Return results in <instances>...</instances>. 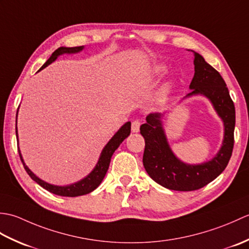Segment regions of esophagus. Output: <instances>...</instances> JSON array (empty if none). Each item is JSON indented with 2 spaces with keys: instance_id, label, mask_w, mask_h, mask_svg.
Here are the masks:
<instances>
[{
  "instance_id": "34e87169",
  "label": "esophagus",
  "mask_w": 249,
  "mask_h": 249,
  "mask_svg": "<svg viewBox=\"0 0 249 249\" xmlns=\"http://www.w3.org/2000/svg\"><path fill=\"white\" fill-rule=\"evenodd\" d=\"M140 121L139 120H135L131 122V131L133 133H138L139 129H140Z\"/></svg>"
}]
</instances>
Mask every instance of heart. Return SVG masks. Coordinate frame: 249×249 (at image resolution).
Returning a JSON list of instances; mask_svg holds the SVG:
<instances>
[{
	"mask_svg": "<svg viewBox=\"0 0 249 249\" xmlns=\"http://www.w3.org/2000/svg\"><path fill=\"white\" fill-rule=\"evenodd\" d=\"M154 71H155L156 75H161V73H163V71H165V67H163V66L156 67ZM170 88L171 87L169 86V84H166V86L161 89V91L160 92V95H158V97H160V100H165L166 99L167 95L169 94V92H170Z\"/></svg>",
	"mask_w": 249,
	"mask_h": 249,
	"instance_id": "b5f03b06",
	"label": "heart"
}]
</instances>
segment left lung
<instances>
[{
    "instance_id": "8db88e82",
    "label": "left lung",
    "mask_w": 249,
    "mask_h": 249,
    "mask_svg": "<svg viewBox=\"0 0 249 249\" xmlns=\"http://www.w3.org/2000/svg\"><path fill=\"white\" fill-rule=\"evenodd\" d=\"M194 55L195 75L189 86L192 92L186 97L203 95L223 120L225 135L217 154L209 161L188 165L179 160L170 149L162 127L163 114L151 113L146 116V123L140 126V134L145 141L142 161L147 174L161 186L178 192L197 190L217 178L228 165L234 143L235 108L226 82L202 55L195 51Z\"/></svg>"
}]
</instances>
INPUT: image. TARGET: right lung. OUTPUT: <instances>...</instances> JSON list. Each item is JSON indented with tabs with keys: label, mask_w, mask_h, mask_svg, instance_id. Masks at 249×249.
<instances>
[{
	"label": "right lung",
	"mask_w": 249,
	"mask_h": 249,
	"mask_svg": "<svg viewBox=\"0 0 249 249\" xmlns=\"http://www.w3.org/2000/svg\"><path fill=\"white\" fill-rule=\"evenodd\" d=\"M82 49H83V46L71 47V48H67V47H60V48H57L53 52V53L51 54V56L48 60H47L45 64L41 66L39 71H41L43 68L51 64L52 62H54L56 60V57L59 55L65 54V53H77V52H80ZM17 114H18V112H17ZM130 125H131L130 122H127V123H125L118 131H116V134L110 139V141L104 147V150L102 151V154H100V156H99V160L96 163V166H95L93 171L89 173L88 177L82 178L81 181H79L77 183L67 185V186H56V185H52V184L47 183V182L43 181V179H40L38 177H36L35 174L28 168V166L24 163V161L22 160V156H21L20 150L18 149L20 160H21V161H22L25 171L28 172L31 178L34 179L37 184H39L41 187L45 188L46 190H48V192L54 194V195H57V196H63V197H78V196L87 195V194H89L91 192H93L94 189H96L99 186V184L102 183V181L106 176V173H107V171H108L111 157H112L114 151L118 149L119 145L124 141L125 138H127L130 134ZM16 136H17V139H18L17 127H16Z\"/></svg>",
	"instance_id": "add662e5"
}]
</instances>
